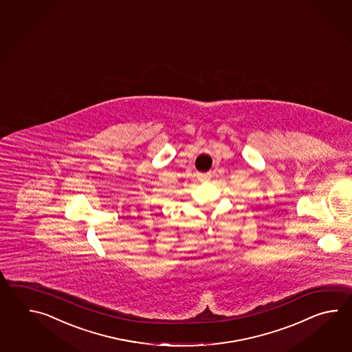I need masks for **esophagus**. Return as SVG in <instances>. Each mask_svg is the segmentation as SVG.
Masks as SVG:
<instances>
[{
  "mask_svg": "<svg viewBox=\"0 0 352 352\" xmlns=\"http://www.w3.org/2000/svg\"><path fill=\"white\" fill-rule=\"evenodd\" d=\"M210 177H211V176H210L209 173H199V175H197V179L201 181V182H208Z\"/></svg>",
  "mask_w": 352,
  "mask_h": 352,
  "instance_id": "esophagus-1",
  "label": "esophagus"
}]
</instances>
